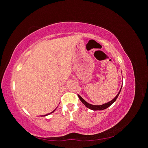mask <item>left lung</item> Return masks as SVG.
<instances>
[{
    "instance_id": "obj_1",
    "label": "left lung",
    "mask_w": 148,
    "mask_h": 148,
    "mask_svg": "<svg viewBox=\"0 0 148 148\" xmlns=\"http://www.w3.org/2000/svg\"><path fill=\"white\" fill-rule=\"evenodd\" d=\"M122 87H121V88H120V91H119V93L117 94V95L112 100L110 101L109 102L106 103V104H102V105H100V106H95V105H92V104H89V103H88L87 102L85 101L83 99V98H82L81 96H80L79 95H78V97L79 98L80 101H81L82 102L83 104H84V106H86V107H88V108H89V109H91V110H104V109H107V107H109V106H111L112 104L113 103L116 101V99H117V98L118 97V96H119V94H120V92L121 89H122Z\"/></svg>"
}]
</instances>
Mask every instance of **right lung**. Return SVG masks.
Here are the masks:
<instances>
[{
	"label": "right lung",
	"mask_w": 148,
	"mask_h": 148,
	"mask_svg": "<svg viewBox=\"0 0 148 148\" xmlns=\"http://www.w3.org/2000/svg\"><path fill=\"white\" fill-rule=\"evenodd\" d=\"M53 111H55V110H53ZM51 112V113H52V112ZM50 114H51V113H50ZM47 114V115H49V114ZM47 115H46L45 116H46Z\"/></svg>",
	"instance_id": "obj_1"
}]
</instances>
